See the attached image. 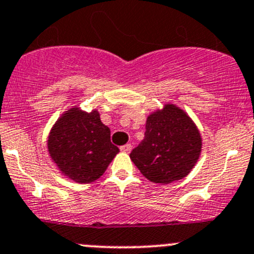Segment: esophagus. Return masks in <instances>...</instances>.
I'll return each mask as SVG.
<instances>
[{"label":"esophagus","instance_id":"esophagus-1","mask_svg":"<svg viewBox=\"0 0 254 254\" xmlns=\"http://www.w3.org/2000/svg\"><path fill=\"white\" fill-rule=\"evenodd\" d=\"M131 144H125V145L120 146V150L123 151V153H129L130 150H131Z\"/></svg>","mask_w":254,"mask_h":254}]
</instances>
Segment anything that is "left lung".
<instances>
[{
  "label": "left lung",
  "instance_id": "left-lung-1",
  "mask_svg": "<svg viewBox=\"0 0 254 254\" xmlns=\"http://www.w3.org/2000/svg\"><path fill=\"white\" fill-rule=\"evenodd\" d=\"M200 151L202 136L190 116L174 104H165L146 118L144 139L130 159L148 181L169 184L190 173Z\"/></svg>",
  "mask_w": 254,
  "mask_h": 254
}]
</instances>
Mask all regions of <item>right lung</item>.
<instances>
[{
    "label": "right lung",
    "mask_w": 254,
    "mask_h": 254,
    "mask_svg": "<svg viewBox=\"0 0 254 254\" xmlns=\"http://www.w3.org/2000/svg\"><path fill=\"white\" fill-rule=\"evenodd\" d=\"M47 150L59 170L80 184L99 179L119 153L99 111L86 113L77 106L56 120L47 138Z\"/></svg>",
    "instance_id": "right-lung-1"
}]
</instances>
